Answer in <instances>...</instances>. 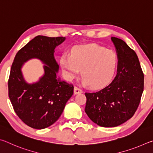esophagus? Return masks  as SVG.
Returning a JSON list of instances; mask_svg holds the SVG:
<instances>
[{
  "mask_svg": "<svg viewBox=\"0 0 153 153\" xmlns=\"http://www.w3.org/2000/svg\"><path fill=\"white\" fill-rule=\"evenodd\" d=\"M82 90L79 88H77V86H75L74 87V94H79V93H82Z\"/></svg>",
  "mask_w": 153,
  "mask_h": 153,
  "instance_id": "34e87169",
  "label": "esophagus"
}]
</instances>
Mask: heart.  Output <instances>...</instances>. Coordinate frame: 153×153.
<instances>
[{"mask_svg": "<svg viewBox=\"0 0 153 153\" xmlns=\"http://www.w3.org/2000/svg\"><path fill=\"white\" fill-rule=\"evenodd\" d=\"M60 63L69 79L77 76L81 69L84 84L98 89L107 85L113 77L117 56L113 51L91 44L76 47L71 56L64 54Z\"/></svg>", "mask_w": 153, "mask_h": 153, "instance_id": "1", "label": "heart"}]
</instances>
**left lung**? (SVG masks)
Masks as SVG:
<instances>
[{"mask_svg":"<svg viewBox=\"0 0 153 153\" xmlns=\"http://www.w3.org/2000/svg\"><path fill=\"white\" fill-rule=\"evenodd\" d=\"M111 40L118 58L117 76L103 89L85 93V112L105 128L118 126L132 117L144 90V74L135 51L120 38L111 37Z\"/></svg>","mask_w":153,"mask_h":153,"instance_id":"1","label":"left lung"}]
</instances>
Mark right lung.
I'll use <instances>...</instances> for the list:
<instances>
[{
	"mask_svg": "<svg viewBox=\"0 0 153 153\" xmlns=\"http://www.w3.org/2000/svg\"><path fill=\"white\" fill-rule=\"evenodd\" d=\"M65 40V37L36 36L15 56L8 81L9 97L18 117L32 128L40 129L53 125L74 94L73 84L56 77L59 65L54 52ZM33 58L46 65L44 76L38 82L30 85L23 79L20 68L24 62Z\"/></svg>",
	"mask_w": 153,
	"mask_h": 153,
	"instance_id": "add662e5",
	"label": "right lung"
}]
</instances>
